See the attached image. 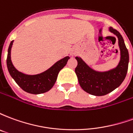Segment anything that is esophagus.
<instances>
[{
  "instance_id": "34e87169",
  "label": "esophagus",
  "mask_w": 133,
  "mask_h": 133,
  "mask_svg": "<svg viewBox=\"0 0 133 133\" xmlns=\"http://www.w3.org/2000/svg\"><path fill=\"white\" fill-rule=\"evenodd\" d=\"M76 54V50L74 49H71L70 50V55H75Z\"/></svg>"
}]
</instances>
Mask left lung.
Wrapping results in <instances>:
<instances>
[{"mask_svg":"<svg viewBox=\"0 0 133 133\" xmlns=\"http://www.w3.org/2000/svg\"><path fill=\"white\" fill-rule=\"evenodd\" d=\"M108 30L118 39L120 58L115 68L107 71H97L90 68L81 57H75L78 65L75 71L80 85L84 91L95 96L107 95L118 88L125 80L128 69V50L122 35L112 27H109Z\"/></svg>","mask_w":133,"mask_h":133,"instance_id":"obj_1","label":"left lung"}]
</instances>
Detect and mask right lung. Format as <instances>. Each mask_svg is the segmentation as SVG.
<instances>
[{"label":"right lung","mask_w":133,"mask_h":133,"mask_svg":"<svg viewBox=\"0 0 133 133\" xmlns=\"http://www.w3.org/2000/svg\"><path fill=\"white\" fill-rule=\"evenodd\" d=\"M13 43V41H12L8 50L6 61L8 70L10 76L22 89L28 93L37 95L48 92L55 83L58 73L67 64V62L70 59L69 56H66L57 61L50 68L41 73L36 75H27L18 71L14 67L11 61L10 55Z\"/></svg>","instance_id":"add662e5"}]
</instances>
